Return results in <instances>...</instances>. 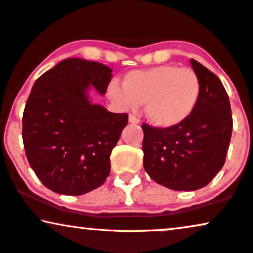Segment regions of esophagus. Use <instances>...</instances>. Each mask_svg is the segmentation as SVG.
Masks as SVG:
<instances>
[{"mask_svg":"<svg viewBox=\"0 0 253 253\" xmlns=\"http://www.w3.org/2000/svg\"><path fill=\"white\" fill-rule=\"evenodd\" d=\"M128 120H129L130 124H139V123H140L139 118H136L135 116H134V114H129Z\"/></svg>","mask_w":253,"mask_h":253,"instance_id":"1","label":"esophagus"}]
</instances>
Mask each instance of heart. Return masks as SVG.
Here are the masks:
<instances>
[{"label":"heart","instance_id":"b5f03b06","mask_svg":"<svg viewBox=\"0 0 253 253\" xmlns=\"http://www.w3.org/2000/svg\"><path fill=\"white\" fill-rule=\"evenodd\" d=\"M108 94L125 108L146 103L147 118L155 126L169 128L193 114L201 97V82L194 70L165 64L126 73L123 87L112 83Z\"/></svg>","mask_w":253,"mask_h":253}]
</instances>
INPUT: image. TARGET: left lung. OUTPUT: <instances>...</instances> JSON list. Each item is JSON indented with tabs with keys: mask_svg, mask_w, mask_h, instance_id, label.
<instances>
[{
	"mask_svg": "<svg viewBox=\"0 0 253 253\" xmlns=\"http://www.w3.org/2000/svg\"><path fill=\"white\" fill-rule=\"evenodd\" d=\"M201 97L183 124L169 128L142 124L143 167L156 183L172 190H197L224 166L232 133L228 93L215 73L190 59Z\"/></svg>",
	"mask_w": 253,
	"mask_h": 253,
	"instance_id": "left-lung-1",
	"label": "left lung"
}]
</instances>
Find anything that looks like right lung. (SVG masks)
<instances>
[{
  "label": "right lung",
  "mask_w": 253,
  "mask_h": 253,
  "mask_svg": "<svg viewBox=\"0 0 253 253\" xmlns=\"http://www.w3.org/2000/svg\"><path fill=\"white\" fill-rule=\"evenodd\" d=\"M111 72L104 64L69 58L35 82L22 118V137L35 174L55 193L86 194L110 175V155L128 114L91 104L86 93L91 85L106 93Z\"/></svg>",
  "instance_id": "right-lung-1"
}]
</instances>
